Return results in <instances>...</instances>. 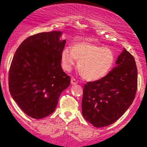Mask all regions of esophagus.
<instances>
[{
	"instance_id": "1",
	"label": "esophagus",
	"mask_w": 147,
	"mask_h": 147,
	"mask_svg": "<svg viewBox=\"0 0 147 147\" xmlns=\"http://www.w3.org/2000/svg\"><path fill=\"white\" fill-rule=\"evenodd\" d=\"M77 83H78V82H77V80L75 78H72L71 79V84H72V85H75V84H77Z\"/></svg>"
}]
</instances>
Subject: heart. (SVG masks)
Returning a JSON list of instances; mask_svg holds the SVG:
<instances>
[{
	"label": "heart",
	"mask_w": 147,
	"mask_h": 147,
	"mask_svg": "<svg viewBox=\"0 0 147 147\" xmlns=\"http://www.w3.org/2000/svg\"><path fill=\"white\" fill-rule=\"evenodd\" d=\"M115 54L110 48L93 43H77L65 47L61 55V67L65 71L71 70L78 60V68L84 79L90 82L106 77L114 65Z\"/></svg>",
	"instance_id": "obj_1"
}]
</instances>
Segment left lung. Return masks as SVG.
Listing matches in <instances>:
<instances>
[{
    "mask_svg": "<svg viewBox=\"0 0 147 147\" xmlns=\"http://www.w3.org/2000/svg\"><path fill=\"white\" fill-rule=\"evenodd\" d=\"M106 77L84 85L82 115L95 127L111 125L132 104L138 88V69L134 57L126 49Z\"/></svg>",
    "mask_w": 147,
    "mask_h": 147,
    "instance_id": "8db88e82",
    "label": "left lung"
}]
</instances>
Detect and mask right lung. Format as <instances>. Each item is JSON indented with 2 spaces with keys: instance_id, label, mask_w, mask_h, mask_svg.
Masks as SVG:
<instances>
[{
  "instance_id": "right-lung-1",
  "label": "right lung",
  "mask_w": 147,
  "mask_h": 147,
  "mask_svg": "<svg viewBox=\"0 0 147 147\" xmlns=\"http://www.w3.org/2000/svg\"><path fill=\"white\" fill-rule=\"evenodd\" d=\"M61 31L41 32L24 40L17 48L9 70L11 97L27 115L41 119L56 109L61 93L69 86L61 55L65 40Z\"/></svg>"
}]
</instances>
